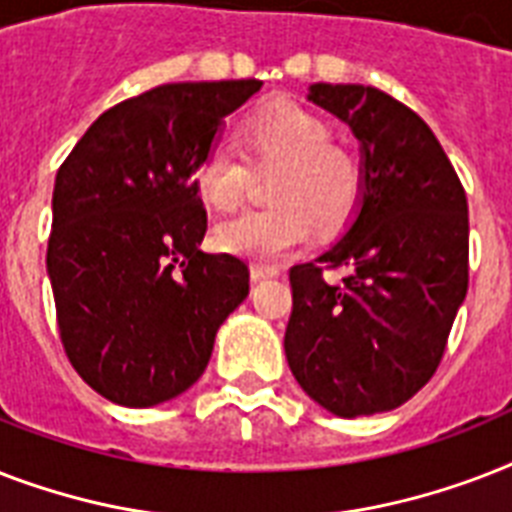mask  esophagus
<instances>
[{"label": "esophagus", "instance_id": "esophagus-1", "mask_svg": "<svg viewBox=\"0 0 512 512\" xmlns=\"http://www.w3.org/2000/svg\"><path fill=\"white\" fill-rule=\"evenodd\" d=\"M249 276H252L255 284H260V281L265 279H276V276H279V268H273V265H252Z\"/></svg>", "mask_w": 512, "mask_h": 512}]
</instances>
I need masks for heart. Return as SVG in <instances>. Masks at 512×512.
Here are the masks:
<instances>
[{
  "label": "heart",
  "instance_id": "1",
  "mask_svg": "<svg viewBox=\"0 0 512 512\" xmlns=\"http://www.w3.org/2000/svg\"><path fill=\"white\" fill-rule=\"evenodd\" d=\"M241 146L255 167H276L265 209H249L215 225V247L255 263H276L311 239L313 223L337 231L356 212L364 193V167L348 148L332 143L327 119L300 103H273L241 124ZM249 170L223 143L193 164V188L209 207H236Z\"/></svg>",
  "mask_w": 512,
  "mask_h": 512
}]
</instances>
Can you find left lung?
Segmentation results:
<instances>
[{
  "label": "left lung",
  "mask_w": 512,
  "mask_h": 512,
  "mask_svg": "<svg viewBox=\"0 0 512 512\" xmlns=\"http://www.w3.org/2000/svg\"><path fill=\"white\" fill-rule=\"evenodd\" d=\"M308 100L356 135L364 193L340 239L289 271L284 350L327 412H390L433 377L468 295V199L433 130L396 98L316 82ZM321 264L349 276L329 285Z\"/></svg>",
  "instance_id": "8db88e82"
}]
</instances>
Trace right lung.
Segmentation results:
<instances>
[{
    "instance_id": "obj_1",
    "label": "right lung",
    "mask_w": 512,
    "mask_h": 512,
    "mask_svg": "<svg viewBox=\"0 0 512 512\" xmlns=\"http://www.w3.org/2000/svg\"><path fill=\"white\" fill-rule=\"evenodd\" d=\"M263 82L162 84L100 114L60 164L47 244L68 361L114 404L143 409L199 380L249 268L201 252L193 164Z\"/></svg>"
}]
</instances>
